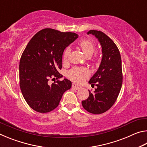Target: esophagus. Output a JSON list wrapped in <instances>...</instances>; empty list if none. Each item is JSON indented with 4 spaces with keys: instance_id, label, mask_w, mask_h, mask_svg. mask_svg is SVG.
I'll use <instances>...</instances> for the list:
<instances>
[{
    "instance_id": "1",
    "label": "esophagus",
    "mask_w": 147,
    "mask_h": 147,
    "mask_svg": "<svg viewBox=\"0 0 147 147\" xmlns=\"http://www.w3.org/2000/svg\"><path fill=\"white\" fill-rule=\"evenodd\" d=\"M72 88L74 89H79L81 88V86L77 85V84H74V83H73V84H72Z\"/></svg>"
}]
</instances>
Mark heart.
<instances>
[{
    "mask_svg": "<svg viewBox=\"0 0 147 147\" xmlns=\"http://www.w3.org/2000/svg\"><path fill=\"white\" fill-rule=\"evenodd\" d=\"M79 46L80 47L84 53L87 56H91L95 51V44L92 41L88 40V39H84V40L80 41ZM70 53L71 48L69 47H67L66 49L65 50L63 56L64 62L68 61ZM67 76L71 80L76 82L77 83H81L89 76V71L86 67H75L68 72Z\"/></svg>",
    "mask_w": 147,
    "mask_h": 147,
    "instance_id": "b5f03b06",
    "label": "heart"
}]
</instances>
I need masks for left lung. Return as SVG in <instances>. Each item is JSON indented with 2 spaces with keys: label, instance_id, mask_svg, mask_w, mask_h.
<instances>
[{
  "label": "left lung",
  "instance_id": "8db88e82",
  "mask_svg": "<svg viewBox=\"0 0 147 147\" xmlns=\"http://www.w3.org/2000/svg\"><path fill=\"white\" fill-rule=\"evenodd\" d=\"M98 39L102 47L101 63L89 83L97 88L82 102L84 108L93 114L106 112L112 106L120 93L123 84L121 54L115 43L102 32L89 30L88 33Z\"/></svg>",
  "mask_w": 147,
  "mask_h": 147
}]
</instances>
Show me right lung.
Returning <instances> with one entry per match:
<instances>
[{
    "mask_svg": "<svg viewBox=\"0 0 147 147\" xmlns=\"http://www.w3.org/2000/svg\"><path fill=\"white\" fill-rule=\"evenodd\" d=\"M78 38L73 32L45 28L35 34L27 45L19 62V84L24 98L34 110L53 111L64 92L71 88V82L66 78L51 85L49 80L63 76L58 70L62 67L64 50Z\"/></svg>",
    "mask_w": 147,
    "mask_h": 147,
    "instance_id": "1",
    "label": "right lung"
}]
</instances>
